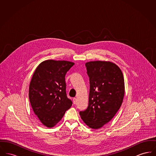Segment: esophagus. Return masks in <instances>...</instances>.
<instances>
[{
    "mask_svg": "<svg viewBox=\"0 0 156 156\" xmlns=\"http://www.w3.org/2000/svg\"><path fill=\"white\" fill-rule=\"evenodd\" d=\"M76 102H77L76 98H73V102H74V104H76Z\"/></svg>",
    "mask_w": 156,
    "mask_h": 156,
    "instance_id": "esophagus-1",
    "label": "esophagus"
}]
</instances>
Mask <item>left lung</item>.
Returning <instances> with one entry per match:
<instances>
[{
	"mask_svg": "<svg viewBox=\"0 0 156 156\" xmlns=\"http://www.w3.org/2000/svg\"><path fill=\"white\" fill-rule=\"evenodd\" d=\"M85 66L90 84L89 104L80 115L87 126L98 129L119 111L125 94L124 78L119 67L111 62L90 61Z\"/></svg>",
	"mask_w": 156,
	"mask_h": 156,
	"instance_id": "obj_1",
	"label": "left lung"
}]
</instances>
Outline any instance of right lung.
Returning <instances> with one entry per match:
<instances>
[{
    "label": "right lung",
    "mask_w": 156,
    "mask_h": 156,
    "mask_svg": "<svg viewBox=\"0 0 156 156\" xmlns=\"http://www.w3.org/2000/svg\"><path fill=\"white\" fill-rule=\"evenodd\" d=\"M74 65L67 61L46 60L33 74L29 92L30 104L46 127L57 125L73 105L67 96L65 76Z\"/></svg>",
    "instance_id": "right-lung-1"
}]
</instances>
